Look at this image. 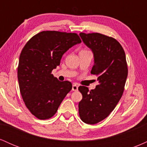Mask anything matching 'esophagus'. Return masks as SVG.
Returning <instances> with one entry per match:
<instances>
[{"mask_svg": "<svg viewBox=\"0 0 147 147\" xmlns=\"http://www.w3.org/2000/svg\"><path fill=\"white\" fill-rule=\"evenodd\" d=\"M72 90L73 91H77L78 90V86L76 85V84H73L72 87Z\"/></svg>", "mask_w": 147, "mask_h": 147, "instance_id": "1", "label": "esophagus"}]
</instances>
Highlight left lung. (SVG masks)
I'll return each instance as SVG.
<instances>
[{"mask_svg":"<svg viewBox=\"0 0 147 147\" xmlns=\"http://www.w3.org/2000/svg\"><path fill=\"white\" fill-rule=\"evenodd\" d=\"M79 36L93 53L91 74L97 76L99 84L90 91L86 86L79 87L83 97L79 113L84 123L95 124L107 117L122 97L128 75L126 55L120 43L112 37L99 33L81 32Z\"/></svg>","mask_w":147,"mask_h":147,"instance_id":"left-lung-1","label":"left lung"}]
</instances>
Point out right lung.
<instances>
[{"mask_svg":"<svg viewBox=\"0 0 147 147\" xmlns=\"http://www.w3.org/2000/svg\"><path fill=\"white\" fill-rule=\"evenodd\" d=\"M81 42L75 33L43 31L22 50L18 66L20 91L26 107L38 119L52 117L71 90V82H60L51 72L60 65L63 54Z\"/></svg>","mask_w":147,"mask_h":147,"instance_id":"1","label":"right lung"}]
</instances>
